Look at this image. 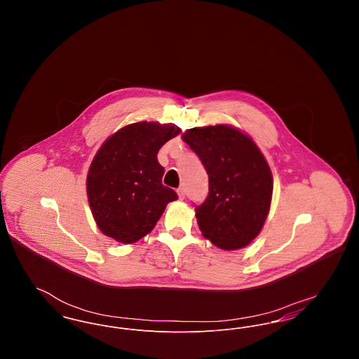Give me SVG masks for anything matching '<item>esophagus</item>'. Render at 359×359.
Segmentation results:
<instances>
[{
	"instance_id": "obj_1",
	"label": "esophagus",
	"mask_w": 359,
	"mask_h": 359,
	"mask_svg": "<svg viewBox=\"0 0 359 359\" xmlns=\"http://www.w3.org/2000/svg\"><path fill=\"white\" fill-rule=\"evenodd\" d=\"M177 195H179V198L183 201L184 198H186V188L184 187H179L177 188Z\"/></svg>"
}]
</instances>
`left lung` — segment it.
<instances>
[{
    "mask_svg": "<svg viewBox=\"0 0 359 359\" xmlns=\"http://www.w3.org/2000/svg\"><path fill=\"white\" fill-rule=\"evenodd\" d=\"M208 175V195L195 205L205 238L224 250L256 238L272 201V173L256 144L237 129L217 125L183 135Z\"/></svg>",
    "mask_w": 359,
    "mask_h": 359,
    "instance_id": "1",
    "label": "left lung"
}]
</instances>
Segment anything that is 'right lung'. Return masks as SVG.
<instances>
[{
  "label": "right lung",
  "instance_id": "right-lung-1",
  "mask_svg": "<svg viewBox=\"0 0 359 359\" xmlns=\"http://www.w3.org/2000/svg\"><path fill=\"white\" fill-rule=\"evenodd\" d=\"M180 133L175 125L137 122L114 133L87 175L91 212L103 234L133 243L148 234L177 194L161 182L158 149Z\"/></svg>",
  "mask_w": 359,
  "mask_h": 359
}]
</instances>
